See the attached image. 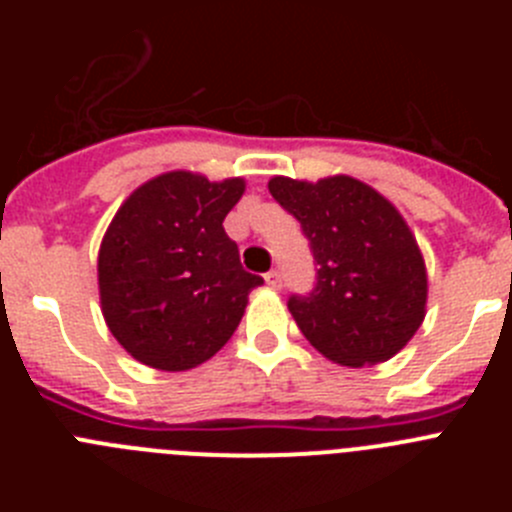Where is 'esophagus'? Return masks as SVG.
Here are the masks:
<instances>
[{
    "label": "esophagus",
    "mask_w": 512,
    "mask_h": 512,
    "mask_svg": "<svg viewBox=\"0 0 512 512\" xmlns=\"http://www.w3.org/2000/svg\"><path fill=\"white\" fill-rule=\"evenodd\" d=\"M264 279H266V284H269L271 289L282 287V271H279V269H271Z\"/></svg>",
    "instance_id": "esophagus-1"
}]
</instances>
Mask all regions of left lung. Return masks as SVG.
I'll return each instance as SVG.
<instances>
[{
	"label": "left lung",
	"mask_w": 512,
	"mask_h": 512,
	"mask_svg": "<svg viewBox=\"0 0 512 512\" xmlns=\"http://www.w3.org/2000/svg\"><path fill=\"white\" fill-rule=\"evenodd\" d=\"M269 192L300 223L318 266L312 292L287 302L302 336L343 366L392 359L423 323L428 297L423 256L400 212L351 176H274Z\"/></svg>",
	"instance_id": "1"
}]
</instances>
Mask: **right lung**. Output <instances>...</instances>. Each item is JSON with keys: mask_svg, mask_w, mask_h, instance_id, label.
I'll return each mask as SVG.
<instances>
[{"mask_svg": "<svg viewBox=\"0 0 512 512\" xmlns=\"http://www.w3.org/2000/svg\"><path fill=\"white\" fill-rule=\"evenodd\" d=\"M243 189V179L171 171L117 210L99 248V297L112 336L133 359L184 372L235 333L248 292L264 284L243 269L223 228Z\"/></svg>", "mask_w": 512, "mask_h": 512, "instance_id": "1", "label": "right lung"}]
</instances>
